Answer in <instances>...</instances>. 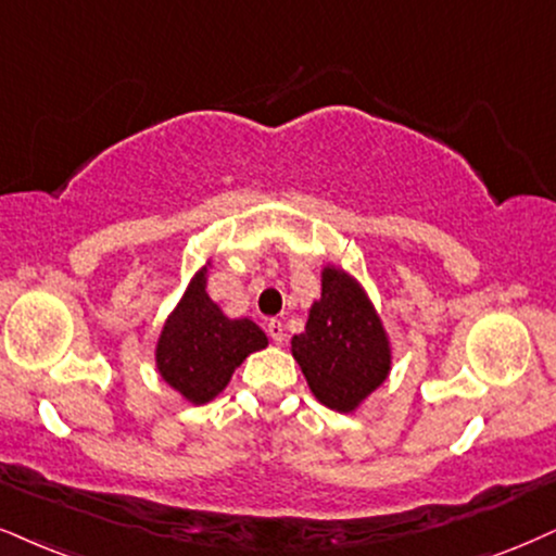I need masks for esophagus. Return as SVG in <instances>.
Here are the masks:
<instances>
[{
  "label": "esophagus",
  "instance_id": "1",
  "mask_svg": "<svg viewBox=\"0 0 556 556\" xmlns=\"http://www.w3.org/2000/svg\"><path fill=\"white\" fill-rule=\"evenodd\" d=\"M265 330H267V334H270V340L276 342V345H280V342H283V325H280L278 319H270V321H267Z\"/></svg>",
  "mask_w": 556,
  "mask_h": 556
}]
</instances>
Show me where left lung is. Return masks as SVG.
<instances>
[{
  "label": "left lung",
  "instance_id": "1",
  "mask_svg": "<svg viewBox=\"0 0 556 556\" xmlns=\"http://www.w3.org/2000/svg\"><path fill=\"white\" fill-rule=\"evenodd\" d=\"M291 353L325 407L353 413L392 371V348L366 291L342 267L321 270V296Z\"/></svg>",
  "mask_w": 556,
  "mask_h": 556
}]
</instances>
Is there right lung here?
Here are the masks:
<instances>
[{
  "mask_svg": "<svg viewBox=\"0 0 556 556\" xmlns=\"http://www.w3.org/2000/svg\"><path fill=\"white\" fill-rule=\"evenodd\" d=\"M208 265L190 280L156 340V371L190 404L222 394L247 355L267 348L255 321L229 319L205 293Z\"/></svg>",
  "mask_w": 556,
  "mask_h": 556,
  "instance_id": "add662e5",
  "label": "right lung"
}]
</instances>
